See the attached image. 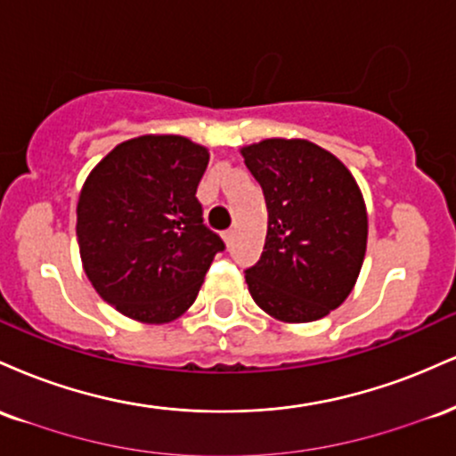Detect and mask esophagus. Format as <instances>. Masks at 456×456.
Returning a JSON list of instances; mask_svg holds the SVG:
<instances>
[{
  "label": "esophagus",
  "mask_w": 456,
  "mask_h": 456,
  "mask_svg": "<svg viewBox=\"0 0 456 456\" xmlns=\"http://www.w3.org/2000/svg\"><path fill=\"white\" fill-rule=\"evenodd\" d=\"M233 235H235V233H233V229H227V232L223 233V240H224V244H227V246L232 244V242H233Z\"/></svg>",
  "instance_id": "34e87169"
}]
</instances>
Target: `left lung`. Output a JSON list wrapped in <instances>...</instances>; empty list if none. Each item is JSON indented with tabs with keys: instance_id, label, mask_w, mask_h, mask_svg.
<instances>
[{
	"instance_id": "1",
	"label": "left lung",
	"mask_w": 456,
	"mask_h": 456,
	"mask_svg": "<svg viewBox=\"0 0 456 456\" xmlns=\"http://www.w3.org/2000/svg\"><path fill=\"white\" fill-rule=\"evenodd\" d=\"M240 151L268 206L264 253L246 270L255 305L282 323L330 315L352 294L366 253L358 182L306 139H264Z\"/></svg>"
}]
</instances>
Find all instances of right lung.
I'll use <instances>...</instances> for the list:
<instances>
[{
	"instance_id": "1",
	"label": "right lung",
	"mask_w": 456,
	"mask_h": 456,
	"mask_svg": "<svg viewBox=\"0 0 456 456\" xmlns=\"http://www.w3.org/2000/svg\"><path fill=\"white\" fill-rule=\"evenodd\" d=\"M210 151L180 134L115 145L87 175L77 240L92 287L141 323L184 315L223 240L203 224L197 186Z\"/></svg>"
}]
</instances>
